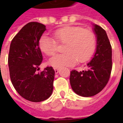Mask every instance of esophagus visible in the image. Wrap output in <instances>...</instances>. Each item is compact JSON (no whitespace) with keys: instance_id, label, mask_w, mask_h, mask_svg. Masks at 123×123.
Wrapping results in <instances>:
<instances>
[{"instance_id":"esophagus-1","label":"esophagus","mask_w":123,"mask_h":123,"mask_svg":"<svg viewBox=\"0 0 123 123\" xmlns=\"http://www.w3.org/2000/svg\"><path fill=\"white\" fill-rule=\"evenodd\" d=\"M54 70H55V74H57L59 72V68H54Z\"/></svg>"}]
</instances>
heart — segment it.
I'll use <instances>...</instances> for the list:
<instances>
[{
    "instance_id": "heart-1",
    "label": "heart",
    "mask_w": 123,
    "mask_h": 123,
    "mask_svg": "<svg viewBox=\"0 0 123 123\" xmlns=\"http://www.w3.org/2000/svg\"><path fill=\"white\" fill-rule=\"evenodd\" d=\"M55 38L47 35L41 37L39 42L41 50L47 56H53L58 49V43L65 45L64 53L56 55L49 61L56 68L70 67L77 63L88 61L96 49V37L90 29L80 26H67L54 33Z\"/></svg>"
}]
</instances>
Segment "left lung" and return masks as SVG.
Instances as JSON below:
<instances>
[{
  "mask_svg": "<svg viewBox=\"0 0 123 123\" xmlns=\"http://www.w3.org/2000/svg\"><path fill=\"white\" fill-rule=\"evenodd\" d=\"M97 37L95 55L87 64L86 69L78 72L70 71V83L76 94L91 97L98 94L109 82L112 70V49L106 31L94 25Z\"/></svg>",
  "mask_w": 123,
  "mask_h": 123,
  "instance_id": "obj_1",
  "label": "left lung"
}]
</instances>
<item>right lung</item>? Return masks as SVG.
<instances>
[{"instance_id":"1","label":"right lung","mask_w":123,"mask_h":123,"mask_svg":"<svg viewBox=\"0 0 123 123\" xmlns=\"http://www.w3.org/2000/svg\"><path fill=\"white\" fill-rule=\"evenodd\" d=\"M45 30V25L41 23H28L15 35L10 46L8 62L11 82L22 98L32 102L46 100L53 90L55 72L53 67L37 72L43 61L39 41Z\"/></svg>"}]
</instances>
